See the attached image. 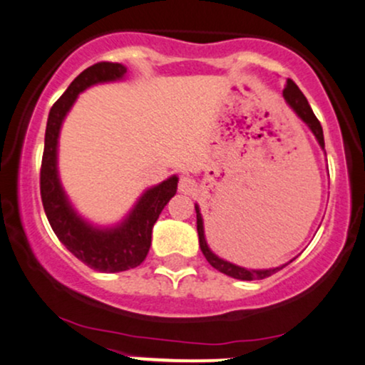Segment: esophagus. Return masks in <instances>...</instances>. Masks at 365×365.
<instances>
[{
  "mask_svg": "<svg viewBox=\"0 0 365 365\" xmlns=\"http://www.w3.org/2000/svg\"><path fill=\"white\" fill-rule=\"evenodd\" d=\"M178 190L185 195H194L197 192V182L192 177H182L178 183Z\"/></svg>",
  "mask_w": 365,
  "mask_h": 365,
  "instance_id": "34e87169",
  "label": "esophagus"
}]
</instances>
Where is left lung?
Returning a JSON list of instances; mask_svg holds the SVG:
<instances>
[{
  "label": "left lung",
  "instance_id": "obj_1",
  "mask_svg": "<svg viewBox=\"0 0 365 365\" xmlns=\"http://www.w3.org/2000/svg\"><path fill=\"white\" fill-rule=\"evenodd\" d=\"M282 95H284L285 102H287L289 107H291L292 110L297 113V117H299L301 120L309 127L311 133L314 134L316 140L319 143V146L324 149V138H323L322 124H319V120L316 118L313 110H311L308 100H306V96L302 95V91L299 90V88H297L296 83H294L292 80H287ZM195 212H197V232H199L200 250H202V253H204L205 260H207L216 270L222 272V274H226V275H230V277H232V279L260 280V279L270 277L272 274H275V272H279L280 269H284V267L287 265V263H285V265H282V267H275V269H269V270H250V269H243V267L235 265V263H231V262L222 260V258H219L217 255H214L212 252H210V248L207 247V241H205V236H204V221H202L200 209H199V205H197V204H195ZM292 260H294V258H292ZM291 262H289V263H291Z\"/></svg>",
  "mask_w": 365,
  "mask_h": 365
}]
</instances>
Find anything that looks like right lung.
I'll list each match as a JSON object with an SVG mask.
<instances>
[{
  "label": "right lung",
  "instance_id": "1",
  "mask_svg": "<svg viewBox=\"0 0 365 365\" xmlns=\"http://www.w3.org/2000/svg\"><path fill=\"white\" fill-rule=\"evenodd\" d=\"M127 73L118 63H96L85 69L52 105L46 127V143L41 166V197L49 225L61 243L90 269L124 272L140 265L151 247L153 226L171 197L177 194L178 177L173 175L160 185L148 188L120 225L95 227L71 207L57 175V139L66 113L78 95L96 83L117 81Z\"/></svg>",
  "mask_w": 365,
  "mask_h": 365
}]
</instances>
